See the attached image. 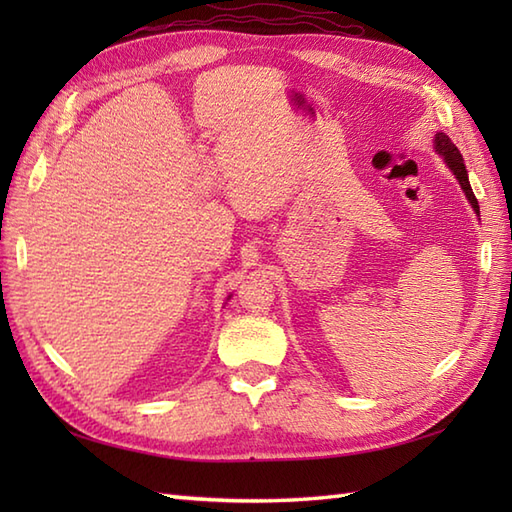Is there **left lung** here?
I'll return each mask as SVG.
<instances>
[{
	"instance_id": "8db88e82",
	"label": "left lung",
	"mask_w": 512,
	"mask_h": 512,
	"mask_svg": "<svg viewBox=\"0 0 512 512\" xmlns=\"http://www.w3.org/2000/svg\"><path fill=\"white\" fill-rule=\"evenodd\" d=\"M436 149L442 154V158H444V162H447V165H449V169L455 173V178L460 180V187L464 189L466 198H469V202H471V206L475 209V213H480V204H477V198H475V193H473V189H471L469 173H466V167H464V160H462L460 149L455 147V145L451 143V138L444 136V134H436Z\"/></svg>"
}]
</instances>
